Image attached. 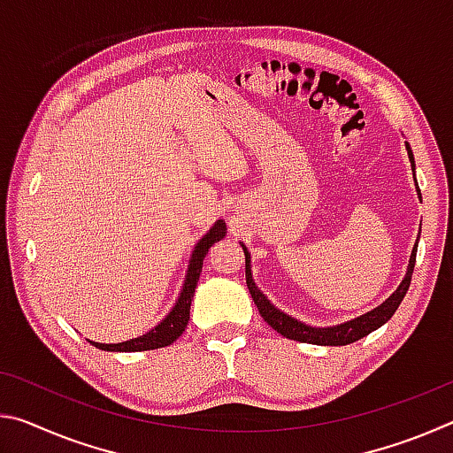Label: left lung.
<instances>
[{
  "label": "left lung",
  "mask_w": 453,
  "mask_h": 453,
  "mask_svg": "<svg viewBox=\"0 0 453 453\" xmlns=\"http://www.w3.org/2000/svg\"><path fill=\"white\" fill-rule=\"evenodd\" d=\"M405 150H408L411 170H413V178H416V164H413V153H411V148H410L408 142H405ZM416 189H418V197L421 199L418 181H416ZM242 250L245 254V283H248L250 294H251V297H254V302L257 305L259 313H262V318L275 329V332L281 334L283 337H288V340H296V342H302V343H316V346H348V343H354L357 340H362V337H365L367 334H372L373 329L381 327L389 318L394 316L395 310L400 308L403 296L408 294V288L411 283L413 265H416L418 242L411 250L408 272H405V278L402 280L400 288H397L394 294L389 296L381 305H378L375 310L367 311V313H364V316H359L356 319L343 321V324H337V326H332V327L308 326V324H303V321L291 318V316H288V313H283V311L275 308V305L270 300H267L262 291H259L254 278H251V257H250L248 248H245L243 243H242Z\"/></svg>",
  "instance_id": "1"
}]
</instances>
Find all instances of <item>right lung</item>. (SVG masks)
<instances>
[{
  "label": "right lung",
  "mask_w": 453,
  "mask_h": 453,
  "mask_svg": "<svg viewBox=\"0 0 453 453\" xmlns=\"http://www.w3.org/2000/svg\"><path fill=\"white\" fill-rule=\"evenodd\" d=\"M226 221L218 219L216 224L211 226V229L205 234L202 240L196 243L194 254H191L189 265H188V273L186 280H183V288L181 294L178 297V302L172 308V311L159 321L156 327H151L148 334H143L140 337H134V340L121 342V343H97V342H89L91 346H96L97 349L104 351H148V349H157V348H165L173 343L178 337L186 332V326L189 321V308H191V300H194L196 294V286L199 280V273H202V265L203 259L208 256V251L213 243H218L219 240L226 237Z\"/></svg>",
  "instance_id": "obj_1"
}]
</instances>
